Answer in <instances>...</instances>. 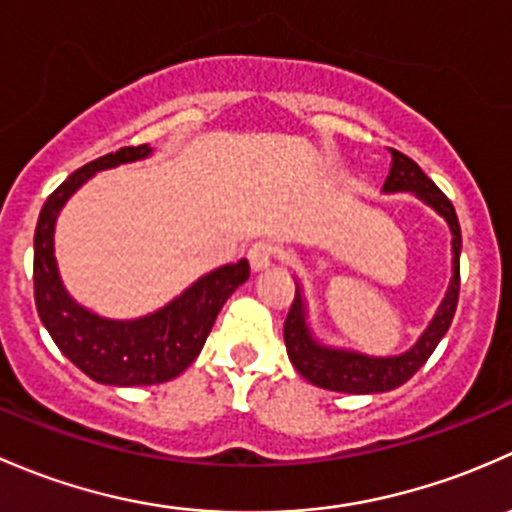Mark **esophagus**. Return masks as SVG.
I'll list each match as a JSON object with an SVG mask.
<instances>
[{"mask_svg":"<svg viewBox=\"0 0 512 512\" xmlns=\"http://www.w3.org/2000/svg\"><path fill=\"white\" fill-rule=\"evenodd\" d=\"M273 261V246L266 244V241H258L249 249V266L254 273L266 271Z\"/></svg>","mask_w":512,"mask_h":512,"instance_id":"34e87169","label":"esophagus"}]
</instances>
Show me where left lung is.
<instances>
[{
  "instance_id": "obj_1",
  "label": "left lung",
  "mask_w": 512,
  "mask_h": 512,
  "mask_svg": "<svg viewBox=\"0 0 512 512\" xmlns=\"http://www.w3.org/2000/svg\"><path fill=\"white\" fill-rule=\"evenodd\" d=\"M389 155H392V162H389V175L382 184V194H412L414 199H419L421 204H426L431 212H436L446 221L451 231V281L434 318L429 320L424 333L416 337L409 350L399 352V355H367V352L350 350V347L330 345L315 335L313 325H310L308 298H305L300 281L295 278V300L288 310L286 325H283L288 360L293 362L300 377H305L315 387L330 389V392L382 394L402 387L436 350L441 337L449 330L458 305L461 226H458L456 209L414 160L392 150V147H389Z\"/></svg>"
}]
</instances>
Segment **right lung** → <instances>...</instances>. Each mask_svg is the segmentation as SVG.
<instances>
[{
	"label": "right lung",
	"mask_w": 512,
	"mask_h": 512,
	"mask_svg": "<svg viewBox=\"0 0 512 512\" xmlns=\"http://www.w3.org/2000/svg\"><path fill=\"white\" fill-rule=\"evenodd\" d=\"M150 155V145L123 147L83 165L46 199L34 234V298L41 323L78 370L108 387H147L179 377L202 352L221 305L249 281V261L241 258L199 276L162 308L128 320L93 313L66 291L54 241L63 207L98 172Z\"/></svg>",
	"instance_id": "add662e5"
}]
</instances>
